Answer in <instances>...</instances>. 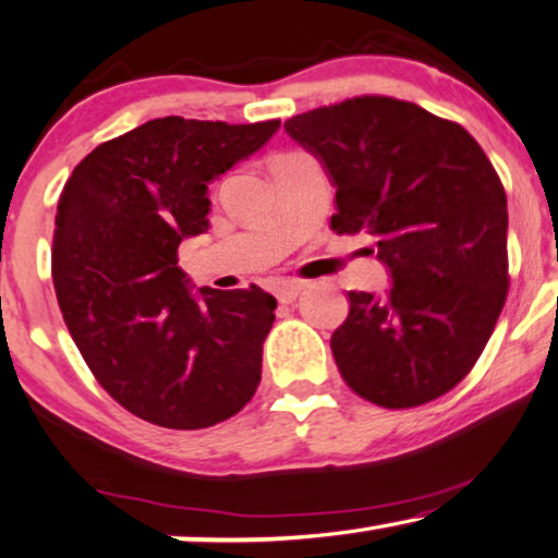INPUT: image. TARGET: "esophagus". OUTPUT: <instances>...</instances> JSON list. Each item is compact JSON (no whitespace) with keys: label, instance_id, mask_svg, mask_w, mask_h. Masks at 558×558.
Here are the masks:
<instances>
[{"label":"esophagus","instance_id":"obj_1","mask_svg":"<svg viewBox=\"0 0 558 558\" xmlns=\"http://www.w3.org/2000/svg\"><path fill=\"white\" fill-rule=\"evenodd\" d=\"M302 281H281V284L274 289V296H277L281 304H292L299 292H302Z\"/></svg>","mask_w":558,"mask_h":558}]
</instances>
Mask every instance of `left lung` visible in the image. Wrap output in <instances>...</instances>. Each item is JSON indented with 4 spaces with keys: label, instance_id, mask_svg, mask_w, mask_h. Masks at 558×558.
<instances>
[{
    "label": "left lung",
    "instance_id": "8db88e82",
    "mask_svg": "<svg viewBox=\"0 0 558 558\" xmlns=\"http://www.w3.org/2000/svg\"><path fill=\"white\" fill-rule=\"evenodd\" d=\"M335 185L332 231L375 239L385 294L350 292L332 335L344 383L383 408H415L481 357L508 289L506 193L465 128L415 102L344 100L287 120Z\"/></svg>",
    "mask_w": 558,
    "mask_h": 558
}]
</instances>
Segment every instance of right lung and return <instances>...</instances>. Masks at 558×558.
<instances>
[{
  "instance_id": "right-lung-1",
  "label": "right lung",
  "mask_w": 558,
  "mask_h": 558,
  "mask_svg": "<svg viewBox=\"0 0 558 558\" xmlns=\"http://www.w3.org/2000/svg\"><path fill=\"white\" fill-rule=\"evenodd\" d=\"M279 125L156 118L98 145L64 183L52 241L64 325L105 390L153 425L223 423L259 385L277 299L256 284L196 289L175 254L208 231V183Z\"/></svg>"
}]
</instances>
